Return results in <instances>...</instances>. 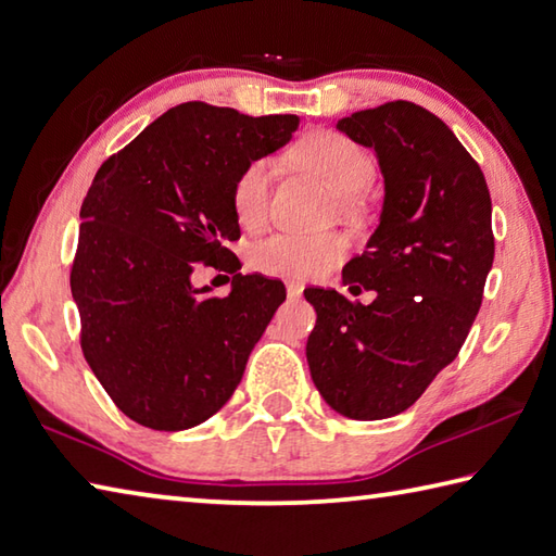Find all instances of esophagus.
Masks as SVG:
<instances>
[{"label": "esophagus", "mask_w": 556, "mask_h": 556, "mask_svg": "<svg viewBox=\"0 0 556 556\" xmlns=\"http://www.w3.org/2000/svg\"><path fill=\"white\" fill-rule=\"evenodd\" d=\"M286 288H288V298L290 300H298L302 295V282H298V280H290Z\"/></svg>", "instance_id": "esophagus-1"}]
</instances>
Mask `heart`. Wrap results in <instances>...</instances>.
<instances>
[{"mask_svg": "<svg viewBox=\"0 0 556 556\" xmlns=\"http://www.w3.org/2000/svg\"><path fill=\"white\" fill-rule=\"evenodd\" d=\"M295 160L309 166L331 184L341 195H358L375 179L372 154L337 130H317L302 138L295 150ZM270 176L274 166L268 160H251L232 186V205L239 223L247 227L258 225L266 215L270 195ZM351 201V198H349ZM349 242L337 232L302 235L278 232L266 237L251 251V264L264 274L288 278H317L343 261Z\"/></svg>", "mask_w": 556, "mask_h": 556, "instance_id": "obj_1", "label": "heart"}]
</instances>
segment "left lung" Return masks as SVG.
Segmentation results:
<instances>
[{
	"label": "left lung",
	"instance_id": "obj_1",
	"mask_svg": "<svg viewBox=\"0 0 556 556\" xmlns=\"http://www.w3.org/2000/svg\"><path fill=\"white\" fill-rule=\"evenodd\" d=\"M370 148L384 176L380 225L343 266L353 295L309 288L317 309L307 363L333 412L377 421L406 412L457 358L494 264L491 195L479 164L447 125L412 101L337 123Z\"/></svg>",
	"mask_w": 556,
	"mask_h": 556
}]
</instances>
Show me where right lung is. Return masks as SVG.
Segmentation results:
<instances>
[{"label":"right lung","instance_id":"right-lung-1","mask_svg":"<svg viewBox=\"0 0 556 556\" xmlns=\"http://www.w3.org/2000/svg\"><path fill=\"white\" fill-rule=\"evenodd\" d=\"M298 115L203 101L174 106L109 156L81 203L70 288L81 351L113 404L154 431H186L227 404L286 288L237 274L232 186L251 160L288 144ZM236 270L213 299L190 278Z\"/></svg>","mask_w":556,"mask_h":556}]
</instances>
